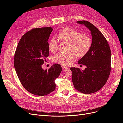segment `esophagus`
<instances>
[{
	"label": "esophagus",
	"instance_id": "34e87169",
	"mask_svg": "<svg viewBox=\"0 0 123 123\" xmlns=\"http://www.w3.org/2000/svg\"><path fill=\"white\" fill-rule=\"evenodd\" d=\"M62 70H66V69H68L67 67H66V66H62Z\"/></svg>",
	"mask_w": 123,
	"mask_h": 123
}]
</instances>
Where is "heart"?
Segmentation results:
<instances>
[{
    "label": "heart",
    "instance_id": "heart-1",
    "mask_svg": "<svg viewBox=\"0 0 123 123\" xmlns=\"http://www.w3.org/2000/svg\"><path fill=\"white\" fill-rule=\"evenodd\" d=\"M58 39L70 43L68 52H59L55 55L53 61L63 66H68L75 61L76 57H81L86 54L92 45L90 36L83 35L80 31L71 28H66L57 35ZM58 43L55 38H52L49 43L51 52L54 53L58 50Z\"/></svg>",
    "mask_w": 123,
    "mask_h": 123
}]
</instances>
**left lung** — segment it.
Masks as SVG:
<instances>
[{"label": "left lung", "instance_id": "left-lung-1", "mask_svg": "<svg viewBox=\"0 0 123 123\" xmlns=\"http://www.w3.org/2000/svg\"><path fill=\"white\" fill-rule=\"evenodd\" d=\"M84 25L91 31L92 45L88 53L78 64L87 67L84 70L70 68L75 88L84 94H90L100 90L109 76L111 71V50L106 38L96 27L86 20L77 21Z\"/></svg>", "mask_w": 123, "mask_h": 123}]
</instances>
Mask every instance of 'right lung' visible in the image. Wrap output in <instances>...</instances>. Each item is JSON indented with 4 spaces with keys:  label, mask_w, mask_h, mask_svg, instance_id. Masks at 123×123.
<instances>
[{
    "label": "right lung",
    "mask_w": 123,
    "mask_h": 123,
    "mask_svg": "<svg viewBox=\"0 0 123 123\" xmlns=\"http://www.w3.org/2000/svg\"><path fill=\"white\" fill-rule=\"evenodd\" d=\"M51 27L33 29L21 38L14 55V65L21 85L28 92L44 96L55 90V80L60 74L61 66L55 64L48 70L42 66L49 55L48 40Z\"/></svg>",
    "instance_id": "right-lung-1"
}]
</instances>
